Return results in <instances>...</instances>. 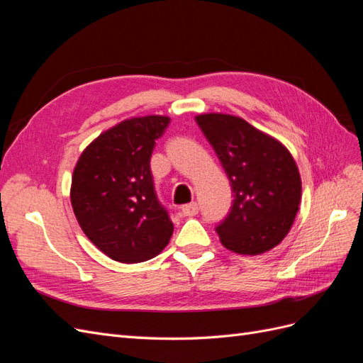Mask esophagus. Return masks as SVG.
I'll use <instances>...</instances> for the list:
<instances>
[{"label":"esophagus","mask_w":363,"mask_h":363,"mask_svg":"<svg viewBox=\"0 0 363 363\" xmlns=\"http://www.w3.org/2000/svg\"><path fill=\"white\" fill-rule=\"evenodd\" d=\"M182 212L184 216H195L196 213H199V204H196L195 201L189 203V204H184V206H182Z\"/></svg>","instance_id":"obj_1"}]
</instances>
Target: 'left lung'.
I'll use <instances>...</instances> for the list:
<instances>
[{
  "label": "left lung",
  "mask_w": 363,
  "mask_h": 363,
  "mask_svg": "<svg viewBox=\"0 0 363 363\" xmlns=\"http://www.w3.org/2000/svg\"><path fill=\"white\" fill-rule=\"evenodd\" d=\"M195 121L232 184V208L216 225L223 245L250 256L279 245L301 199L300 172L288 148L239 116L204 113Z\"/></svg>",
  "instance_id": "obj_1"
}]
</instances>
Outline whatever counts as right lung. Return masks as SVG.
<instances>
[{
	"label": "right lung",
	"mask_w": 363,
	"mask_h": 363,
	"mask_svg": "<svg viewBox=\"0 0 363 363\" xmlns=\"http://www.w3.org/2000/svg\"><path fill=\"white\" fill-rule=\"evenodd\" d=\"M168 116L130 118L106 130L77 162L71 204L91 242L121 263L156 257L174 225L155 191L150 159Z\"/></svg>",
	"instance_id": "1"
}]
</instances>
